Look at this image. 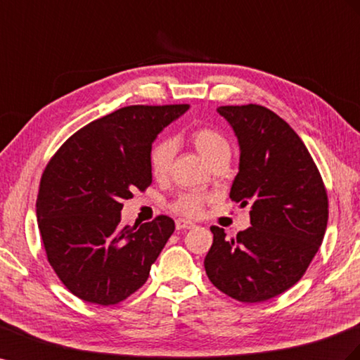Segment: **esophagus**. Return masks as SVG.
Segmentation results:
<instances>
[{"label":"esophagus","mask_w":360,"mask_h":360,"mask_svg":"<svg viewBox=\"0 0 360 360\" xmlns=\"http://www.w3.org/2000/svg\"><path fill=\"white\" fill-rule=\"evenodd\" d=\"M195 227V224L191 221H186V219H177L176 221V229L177 230H189V229H193Z\"/></svg>","instance_id":"obj_1"}]
</instances>
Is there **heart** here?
Listing matches in <instances>:
<instances>
[{
  "label": "heart",
  "mask_w": 360,
  "mask_h": 360,
  "mask_svg": "<svg viewBox=\"0 0 360 360\" xmlns=\"http://www.w3.org/2000/svg\"><path fill=\"white\" fill-rule=\"evenodd\" d=\"M193 147L210 165L222 156H230V145L218 130L201 127L191 133ZM176 154V142L169 138H162L153 143L150 150V171L154 179H165L168 176L171 163ZM206 197L197 192H184L172 202V209L184 217H198L202 212Z\"/></svg>",
  "instance_id": "obj_1"
}]
</instances>
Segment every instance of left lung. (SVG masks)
I'll return each mask as SVG.
<instances>
[{
  "mask_svg": "<svg viewBox=\"0 0 360 360\" xmlns=\"http://www.w3.org/2000/svg\"><path fill=\"white\" fill-rule=\"evenodd\" d=\"M239 142L230 198L251 206V227L227 239L212 226L204 259L209 280L242 303H260L292 288L321 245L328 200L316 165L289 124L264 105H221Z\"/></svg>",
  "mask_w": 360,
  "mask_h": 360,
  "instance_id": "1",
  "label": "left lung"
}]
</instances>
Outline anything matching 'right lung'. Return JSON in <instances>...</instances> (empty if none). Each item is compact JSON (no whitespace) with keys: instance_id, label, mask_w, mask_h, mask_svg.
Segmentation results:
<instances>
[{"instance_id":"1","label":"right lung","mask_w":360,"mask_h":360,"mask_svg":"<svg viewBox=\"0 0 360 360\" xmlns=\"http://www.w3.org/2000/svg\"><path fill=\"white\" fill-rule=\"evenodd\" d=\"M188 104L129 105L80 129L48 162L36 215L57 277L87 303L110 306L136 292L150 276L176 224L160 215L121 226L122 201L147 189L150 150Z\"/></svg>"}]
</instances>
